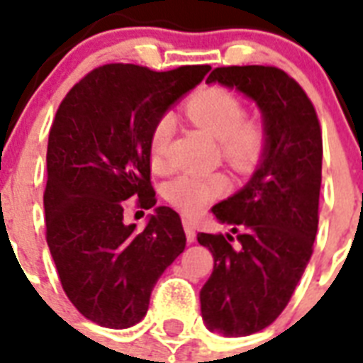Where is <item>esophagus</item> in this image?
I'll list each match as a JSON object with an SVG mask.
<instances>
[{
	"instance_id": "1",
	"label": "esophagus",
	"mask_w": 363,
	"mask_h": 363,
	"mask_svg": "<svg viewBox=\"0 0 363 363\" xmlns=\"http://www.w3.org/2000/svg\"><path fill=\"white\" fill-rule=\"evenodd\" d=\"M182 228H184L188 242H192L196 239V226H194V222L190 218H182Z\"/></svg>"
}]
</instances>
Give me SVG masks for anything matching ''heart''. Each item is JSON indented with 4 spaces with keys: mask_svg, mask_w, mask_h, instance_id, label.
I'll list each match as a JSON object with an SVG mask.
<instances>
[{
    "mask_svg": "<svg viewBox=\"0 0 363 363\" xmlns=\"http://www.w3.org/2000/svg\"><path fill=\"white\" fill-rule=\"evenodd\" d=\"M194 124L220 141L222 158L238 171H250L265 150L267 133L262 122L245 118L247 109L238 94L226 88L211 86L194 94L184 107ZM173 118L162 115L152 124L148 135V156L154 169H165L169 150ZM230 188L222 173H182L165 186L169 203L186 215L203 209L213 199L220 198Z\"/></svg>",
    "mask_w": 363,
    "mask_h": 363,
    "instance_id": "1",
    "label": "heart"
}]
</instances>
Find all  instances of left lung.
Returning a JSON list of instances; mask_svg holds the SVG:
<instances>
[{"label":"left lung","instance_id":"1","mask_svg":"<svg viewBox=\"0 0 363 363\" xmlns=\"http://www.w3.org/2000/svg\"><path fill=\"white\" fill-rule=\"evenodd\" d=\"M207 82L235 88L256 101L267 133L247 186L213 207L231 233H198L215 267L199 301L211 332L242 337L264 330L292 298L318 230L322 131L307 94L271 65L216 67Z\"/></svg>","mask_w":363,"mask_h":363}]
</instances>
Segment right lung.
Instances as JSON below:
<instances>
[{"mask_svg": "<svg viewBox=\"0 0 363 363\" xmlns=\"http://www.w3.org/2000/svg\"><path fill=\"white\" fill-rule=\"evenodd\" d=\"M209 65L152 71L107 64L60 104L47 148V242L65 296L99 326L130 328L147 315L160 275L186 247L181 216L156 207L147 228L125 224L128 199L150 209L152 124L209 73Z\"/></svg>", "mask_w": 363, "mask_h": 363, "instance_id": "1", "label": "right lung"}]
</instances>
